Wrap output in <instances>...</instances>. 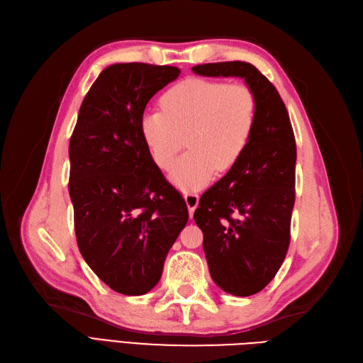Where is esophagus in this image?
I'll use <instances>...</instances> for the list:
<instances>
[{
    "mask_svg": "<svg viewBox=\"0 0 363 363\" xmlns=\"http://www.w3.org/2000/svg\"><path fill=\"white\" fill-rule=\"evenodd\" d=\"M184 201H186V206H188V208H189V215L192 216L194 211L196 208V206H199V201H200L199 194H195V192H186V194H184Z\"/></svg>",
    "mask_w": 363,
    "mask_h": 363,
    "instance_id": "obj_1",
    "label": "esophagus"
}]
</instances>
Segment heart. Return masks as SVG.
<instances>
[{"mask_svg": "<svg viewBox=\"0 0 363 363\" xmlns=\"http://www.w3.org/2000/svg\"><path fill=\"white\" fill-rule=\"evenodd\" d=\"M160 106L142 116L140 133L160 169H169L188 139L189 151L169 174L184 191L203 189L216 171L232 169L255 133L257 100L245 84L194 77L169 87Z\"/></svg>", "mask_w": 363, "mask_h": 363, "instance_id": "1", "label": "heart"}]
</instances>
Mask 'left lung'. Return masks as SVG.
<instances>
[{
	"instance_id": "obj_1",
	"label": "left lung",
	"mask_w": 363,
	"mask_h": 363,
	"mask_svg": "<svg viewBox=\"0 0 363 363\" xmlns=\"http://www.w3.org/2000/svg\"><path fill=\"white\" fill-rule=\"evenodd\" d=\"M204 77H240L255 92L257 121L235 167L207 189L194 213L213 281L248 296L276 277L291 240L296 145L286 107L274 84L247 62L196 65Z\"/></svg>"
}]
</instances>
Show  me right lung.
Returning <instances> with one entry per match:
<instances>
[{
  "instance_id": "right-lung-1",
  "label": "right lung",
  "mask_w": 363,
  "mask_h": 363,
  "mask_svg": "<svg viewBox=\"0 0 363 363\" xmlns=\"http://www.w3.org/2000/svg\"><path fill=\"white\" fill-rule=\"evenodd\" d=\"M179 75L175 67L111 65L86 94L69 140L77 244L96 276L124 295L156 286L189 219L140 133L148 101Z\"/></svg>"
}]
</instances>
